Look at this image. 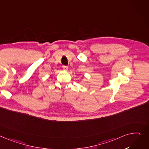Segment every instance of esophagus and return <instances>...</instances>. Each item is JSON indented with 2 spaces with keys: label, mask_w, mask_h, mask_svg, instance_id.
Segmentation results:
<instances>
[{
  "label": "esophagus",
  "mask_w": 149,
  "mask_h": 149,
  "mask_svg": "<svg viewBox=\"0 0 149 149\" xmlns=\"http://www.w3.org/2000/svg\"><path fill=\"white\" fill-rule=\"evenodd\" d=\"M62 68H63V70H65V71H68V67L67 66L63 65V66H62Z\"/></svg>",
  "instance_id": "1"
}]
</instances>
